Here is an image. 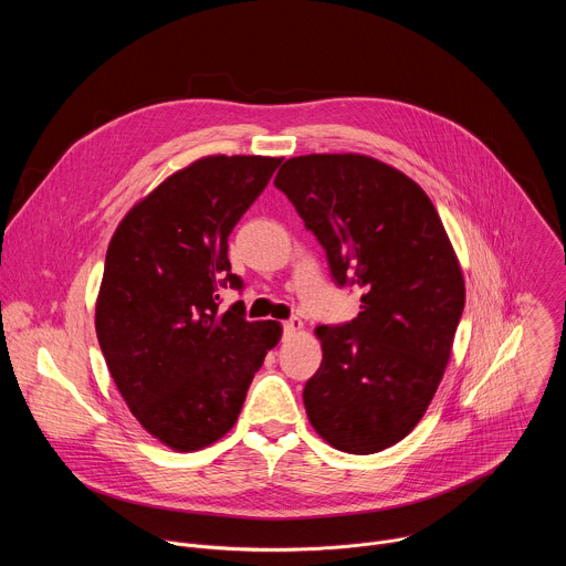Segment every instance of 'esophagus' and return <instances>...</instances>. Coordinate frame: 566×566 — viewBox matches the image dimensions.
<instances>
[{
  "instance_id": "34e87169",
  "label": "esophagus",
  "mask_w": 566,
  "mask_h": 566,
  "mask_svg": "<svg viewBox=\"0 0 566 566\" xmlns=\"http://www.w3.org/2000/svg\"><path fill=\"white\" fill-rule=\"evenodd\" d=\"M282 327H284V336H286V338H293V336H297V334L304 329V325H302V319H300V317H291V319H286Z\"/></svg>"
}]
</instances>
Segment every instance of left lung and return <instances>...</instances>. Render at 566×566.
Returning <instances> with one entry per match:
<instances>
[{
	"label": "left lung",
	"mask_w": 566,
	"mask_h": 566,
	"mask_svg": "<svg viewBox=\"0 0 566 566\" xmlns=\"http://www.w3.org/2000/svg\"><path fill=\"white\" fill-rule=\"evenodd\" d=\"M275 186L334 280L363 289L352 322L315 327L322 363L304 385L306 417L336 450L380 452L417 428L443 378L465 304L457 253L423 188L378 158L295 156Z\"/></svg>",
	"instance_id": "obj_1"
}]
</instances>
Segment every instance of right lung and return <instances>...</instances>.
I'll use <instances>...</instances> for the list:
<instances>
[{"mask_svg": "<svg viewBox=\"0 0 566 566\" xmlns=\"http://www.w3.org/2000/svg\"><path fill=\"white\" fill-rule=\"evenodd\" d=\"M282 164L275 156H203L170 175L118 223L96 300V334L136 421L177 452L219 441L253 376L280 343L275 319L244 302L219 311L228 234Z\"/></svg>", "mask_w": 566, "mask_h": 566, "instance_id": "right-lung-1", "label": "right lung"}]
</instances>
